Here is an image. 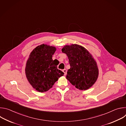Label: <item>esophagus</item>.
Returning a JSON list of instances; mask_svg holds the SVG:
<instances>
[{"label":"esophagus","instance_id":"esophagus-1","mask_svg":"<svg viewBox=\"0 0 126 126\" xmlns=\"http://www.w3.org/2000/svg\"><path fill=\"white\" fill-rule=\"evenodd\" d=\"M63 72L64 73V75H66V74H67V70L64 69L63 70Z\"/></svg>","mask_w":126,"mask_h":126}]
</instances>
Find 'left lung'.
I'll return each mask as SVG.
<instances>
[{
	"mask_svg": "<svg viewBox=\"0 0 126 126\" xmlns=\"http://www.w3.org/2000/svg\"><path fill=\"white\" fill-rule=\"evenodd\" d=\"M68 57L70 68L66 79L81 90H86L96 82L99 70L92 55L84 47L77 44L66 45L62 49Z\"/></svg>",
	"mask_w": 126,
	"mask_h": 126,
	"instance_id": "obj_1",
	"label": "left lung"
}]
</instances>
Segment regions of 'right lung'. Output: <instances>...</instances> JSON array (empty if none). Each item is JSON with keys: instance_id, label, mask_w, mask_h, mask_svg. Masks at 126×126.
I'll return each mask as SVG.
<instances>
[{"instance_id": "obj_1", "label": "right lung", "mask_w": 126, "mask_h": 126, "mask_svg": "<svg viewBox=\"0 0 126 126\" xmlns=\"http://www.w3.org/2000/svg\"><path fill=\"white\" fill-rule=\"evenodd\" d=\"M56 50L55 47L41 44L33 50L27 61L26 78L33 88L39 92L49 90L64 75L52 59Z\"/></svg>"}]
</instances>
